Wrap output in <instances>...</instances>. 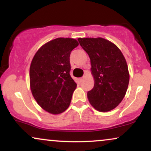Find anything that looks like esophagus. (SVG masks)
Here are the masks:
<instances>
[{"label": "esophagus", "instance_id": "obj_1", "mask_svg": "<svg viewBox=\"0 0 151 151\" xmlns=\"http://www.w3.org/2000/svg\"><path fill=\"white\" fill-rule=\"evenodd\" d=\"M83 79H84V77H81V78H80V79H79V81H80L81 82V81H83Z\"/></svg>", "mask_w": 151, "mask_h": 151}]
</instances>
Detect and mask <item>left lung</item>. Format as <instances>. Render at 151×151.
I'll return each mask as SVG.
<instances>
[{
	"label": "left lung",
	"instance_id": "left-lung-1",
	"mask_svg": "<svg viewBox=\"0 0 151 151\" xmlns=\"http://www.w3.org/2000/svg\"><path fill=\"white\" fill-rule=\"evenodd\" d=\"M79 45L89 55L94 86L88 99L97 111L106 112L123 100L129 83L125 58L114 43L101 37L79 38Z\"/></svg>",
	"mask_w": 151,
	"mask_h": 151
}]
</instances>
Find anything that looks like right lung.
Returning <instances> with one entry per match:
<instances>
[{"instance_id":"right-lung-1","label":"right lung","mask_w":151,"mask_h":151,"mask_svg":"<svg viewBox=\"0 0 151 151\" xmlns=\"http://www.w3.org/2000/svg\"><path fill=\"white\" fill-rule=\"evenodd\" d=\"M78 45L75 39L56 38L41 47L31 62V91L38 104L50 114L62 113L70 104L77 84L70 74V56Z\"/></svg>"}]
</instances>
